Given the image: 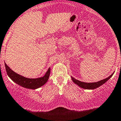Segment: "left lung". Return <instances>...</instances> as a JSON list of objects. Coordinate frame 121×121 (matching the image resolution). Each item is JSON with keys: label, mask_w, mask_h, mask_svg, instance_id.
<instances>
[{"label": "left lung", "mask_w": 121, "mask_h": 121, "mask_svg": "<svg viewBox=\"0 0 121 121\" xmlns=\"http://www.w3.org/2000/svg\"><path fill=\"white\" fill-rule=\"evenodd\" d=\"M113 73H112L110 76L108 77V78H105V79H103V80H101L99 81H98V82H82V81H80L79 80H77V79H75L74 78L72 77V79L73 82L74 83H75L76 84H77L78 86H79L80 87L82 88V89H96V88L99 87V86H102L103 84L105 83V82L108 81V79L112 77V75H113Z\"/></svg>", "instance_id": "8db88e82"}]
</instances>
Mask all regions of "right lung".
<instances>
[{
    "label": "right lung",
    "mask_w": 121,
    "mask_h": 121,
    "mask_svg": "<svg viewBox=\"0 0 121 121\" xmlns=\"http://www.w3.org/2000/svg\"><path fill=\"white\" fill-rule=\"evenodd\" d=\"M5 69L8 75L14 82L26 89H36L42 87L48 81L51 69L49 68L48 71L43 77L38 78H28L20 75L12 70L5 63Z\"/></svg>",
    "instance_id": "right-lung-1"
}]
</instances>
